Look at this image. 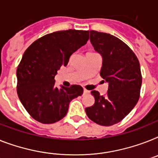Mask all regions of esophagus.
<instances>
[{"instance_id": "1", "label": "esophagus", "mask_w": 158, "mask_h": 158, "mask_svg": "<svg viewBox=\"0 0 158 158\" xmlns=\"http://www.w3.org/2000/svg\"><path fill=\"white\" fill-rule=\"evenodd\" d=\"M83 93H84V94H89V90H87V89H84V91H83Z\"/></svg>"}]
</instances>
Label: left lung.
Segmentation results:
<instances>
[{
    "mask_svg": "<svg viewBox=\"0 0 158 158\" xmlns=\"http://www.w3.org/2000/svg\"><path fill=\"white\" fill-rule=\"evenodd\" d=\"M90 43L102 58L100 75L108 83L106 96L91 91L94 104L85 108L94 123L111 126L127 116L137 103L142 83L137 57L122 40L110 34L89 31Z\"/></svg>",
    "mask_w": 158,
    "mask_h": 158,
    "instance_id": "left-lung-1",
    "label": "left lung"
}]
</instances>
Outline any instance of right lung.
Wrapping results in <instances>:
<instances>
[{"label": "right lung", "mask_w": 158, "mask_h": 158, "mask_svg": "<svg viewBox=\"0 0 158 158\" xmlns=\"http://www.w3.org/2000/svg\"><path fill=\"white\" fill-rule=\"evenodd\" d=\"M88 40L89 31H56L41 37L26 50L17 69V92L35 120L42 123L60 120L67 114L70 102L83 94L78 85L57 88L54 77Z\"/></svg>", "instance_id": "1"}]
</instances>
